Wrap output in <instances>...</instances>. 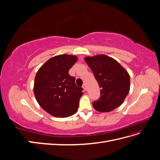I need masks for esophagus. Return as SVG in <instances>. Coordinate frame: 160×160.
<instances>
[{"label": "esophagus", "mask_w": 160, "mask_h": 160, "mask_svg": "<svg viewBox=\"0 0 160 160\" xmlns=\"http://www.w3.org/2000/svg\"><path fill=\"white\" fill-rule=\"evenodd\" d=\"M83 89H84L85 91H87V88H86V85H85V84H84V85H83Z\"/></svg>", "instance_id": "obj_1"}]
</instances>
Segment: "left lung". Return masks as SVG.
<instances>
[{
	"mask_svg": "<svg viewBox=\"0 0 160 160\" xmlns=\"http://www.w3.org/2000/svg\"><path fill=\"white\" fill-rule=\"evenodd\" d=\"M99 84L100 98L93 107L100 112H109L122 105L129 93L130 77L128 71L113 58L105 55L85 58Z\"/></svg>",
	"mask_w": 160,
	"mask_h": 160,
	"instance_id": "left-lung-1",
	"label": "left lung"
}]
</instances>
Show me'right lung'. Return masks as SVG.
<instances>
[{
	"instance_id": "add662e5",
	"label": "right lung",
	"mask_w": 160,
	"mask_h": 160,
	"mask_svg": "<svg viewBox=\"0 0 160 160\" xmlns=\"http://www.w3.org/2000/svg\"><path fill=\"white\" fill-rule=\"evenodd\" d=\"M77 61L74 55H57L48 60L36 74L35 98L43 109L55 117H69L79 108L83 88L77 87L75 77L69 74Z\"/></svg>"
}]
</instances>
